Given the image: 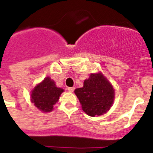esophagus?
Listing matches in <instances>:
<instances>
[{
  "label": "esophagus",
  "mask_w": 153,
  "mask_h": 153,
  "mask_svg": "<svg viewBox=\"0 0 153 153\" xmlns=\"http://www.w3.org/2000/svg\"><path fill=\"white\" fill-rule=\"evenodd\" d=\"M74 87H68V88H67V90H68V91L70 92V93H73V92H74Z\"/></svg>",
  "instance_id": "1"
}]
</instances>
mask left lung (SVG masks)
<instances>
[{
	"label": "left lung",
	"instance_id": "1",
	"mask_svg": "<svg viewBox=\"0 0 153 153\" xmlns=\"http://www.w3.org/2000/svg\"><path fill=\"white\" fill-rule=\"evenodd\" d=\"M115 90L101 73L91 74L85 79L83 86L74 93L79 99L83 111L90 117L101 116L110 109L114 101Z\"/></svg>",
	"mask_w": 153,
	"mask_h": 153
}]
</instances>
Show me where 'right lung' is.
<instances>
[{
  "label": "right lung",
  "instance_id": "right-lung-1",
  "mask_svg": "<svg viewBox=\"0 0 153 153\" xmlns=\"http://www.w3.org/2000/svg\"><path fill=\"white\" fill-rule=\"evenodd\" d=\"M64 90L56 86L54 81L46 77L36 85L31 92V102L38 109L44 113L51 112L53 105L58 102L60 96Z\"/></svg>",
  "mask_w": 153,
  "mask_h": 153
}]
</instances>
